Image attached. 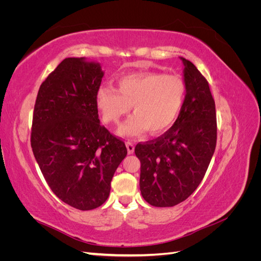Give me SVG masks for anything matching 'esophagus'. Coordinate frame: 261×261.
Here are the masks:
<instances>
[{
  "mask_svg": "<svg viewBox=\"0 0 261 261\" xmlns=\"http://www.w3.org/2000/svg\"><path fill=\"white\" fill-rule=\"evenodd\" d=\"M126 148H127V153L128 154H132L134 152V150H135V147H134V145L132 143H129V141L126 143Z\"/></svg>",
  "mask_w": 261,
  "mask_h": 261,
  "instance_id": "34e87169",
  "label": "esophagus"
}]
</instances>
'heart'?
<instances>
[{"instance_id":"heart-1","label":"heart","mask_w":261,"mask_h":261,"mask_svg":"<svg viewBox=\"0 0 261 261\" xmlns=\"http://www.w3.org/2000/svg\"><path fill=\"white\" fill-rule=\"evenodd\" d=\"M186 84L179 76L139 72L124 75L117 81V89L101 86L96 105L103 123L116 125L133 107L134 115L117 134L124 137L161 135L174 124L184 105Z\"/></svg>"}]
</instances>
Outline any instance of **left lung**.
<instances>
[{
    "mask_svg": "<svg viewBox=\"0 0 261 261\" xmlns=\"http://www.w3.org/2000/svg\"><path fill=\"white\" fill-rule=\"evenodd\" d=\"M184 64L186 96L172 127L135 147L140 160L139 187L154 207H173L198 187L217 145V115L209 84L191 61Z\"/></svg>",
    "mask_w": 261,
    "mask_h": 261,
    "instance_id": "1",
    "label": "left lung"
}]
</instances>
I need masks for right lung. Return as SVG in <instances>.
I'll return each mask as SVG.
<instances>
[{
  "mask_svg": "<svg viewBox=\"0 0 261 261\" xmlns=\"http://www.w3.org/2000/svg\"><path fill=\"white\" fill-rule=\"evenodd\" d=\"M105 73L97 62L67 58L38 91L31 148L51 191L76 209L108 199L127 149L100 125L96 93Z\"/></svg>",
  "mask_w": 261,
  "mask_h": 261,
  "instance_id": "right-lung-1",
  "label": "right lung"
}]
</instances>
